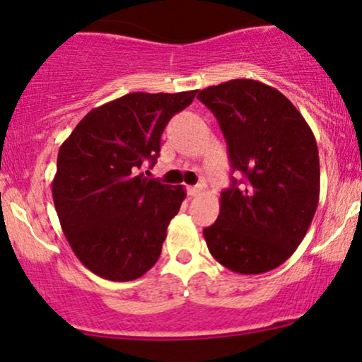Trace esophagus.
Masks as SVG:
<instances>
[{
    "instance_id": "34e87169",
    "label": "esophagus",
    "mask_w": 362,
    "mask_h": 362,
    "mask_svg": "<svg viewBox=\"0 0 362 362\" xmlns=\"http://www.w3.org/2000/svg\"><path fill=\"white\" fill-rule=\"evenodd\" d=\"M202 192V187L201 185H194V187H187V194L190 195V197H197L199 194Z\"/></svg>"
}]
</instances>
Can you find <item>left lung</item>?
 Returning a JSON list of instances; mask_svg holds the SVG:
<instances>
[{
    "instance_id": "1",
    "label": "left lung",
    "mask_w": 362,
    "mask_h": 362,
    "mask_svg": "<svg viewBox=\"0 0 362 362\" xmlns=\"http://www.w3.org/2000/svg\"><path fill=\"white\" fill-rule=\"evenodd\" d=\"M197 98L218 119L233 172L245 175L221 192L218 219L204 230L207 248L233 272L272 271L293 255L317 211L313 132L279 90L257 80L207 86Z\"/></svg>"
}]
</instances>
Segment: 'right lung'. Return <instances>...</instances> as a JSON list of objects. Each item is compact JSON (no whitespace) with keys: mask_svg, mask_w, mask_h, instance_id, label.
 I'll use <instances>...</instances> for the list:
<instances>
[{"mask_svg":"<svg viewBox=\"0 0 362 362\" xmlns=\"http://www.w3.org/2000/svg\"><path fill=\"white\" fill-rule=\"evenodd\" d=\"M195 93L124 95L90 110L61 144L57 218L78 260L103 279L134 281L160 259L185 190L149 180L141 168L155 163L168 120Z\"/></svg>","mask_w":362,"mask_h":362,"instance_id":"obj_1","label":"right lung"}]
</instances>
